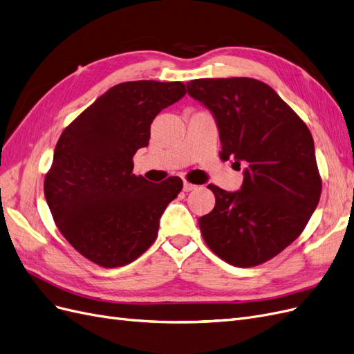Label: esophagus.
I'll return each mask as SVG.
<instances>
[{"label": "esophagus", "mask_w": 354, "mask_h": 354, "mask_svg": "<svg viewBox=\"0 0 354 354\" xmlns=\"http://www.w3.org/2000/svg\"><path fill=\"white\" fill-rule=\"evenodd\" d=\"M196 187H198V186L189 183V181H185V183H183V190H185V192H192V190H195Z\"/></svg>", "instance_id": "1"}]
</instances>
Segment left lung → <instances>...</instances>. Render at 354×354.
I'll return each instance as SVG.
<instances>
[{
	"label": "left lung",
	"mask_w": 354,
	"mask_h": 354,
	"mask_svg": "<svg viewBox=\"0 0 354 354\" xmlns=\"http://www.w3.org/2000/svg\"><path fill=\"white\" fill-rule=\"evenodd\" d=\"M186 87L216 120L221 158L245 164L239 190L208 186L216 207L198 220L202 236L232 266L261 264L299 236L317 207L322 181L313 137L259 80H194Z\"/></svg>",
	"instance_id": "1"
}]
</instances>
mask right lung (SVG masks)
I'll return each mask as SVG.
<instances>
[{
  "mask_svg": "<svg viewBox=\"0 0 354 354\" xmlns=\"http://www.w3.org/2000/svg\"><path fill=\"white\" fill-rule=\"evenodd\" d=\"M185 94L183 82L118 84L62 133L44 195L60 233L85 259L125 266L156 239L183 181L152 185L133 174V156L149 145L155 116Z\"/></svg>",
  "mask_w": 354,
  "mask_h": 354,
  "instance_id": "obj_1",
  "label": "right lung"
}]
</instances>
